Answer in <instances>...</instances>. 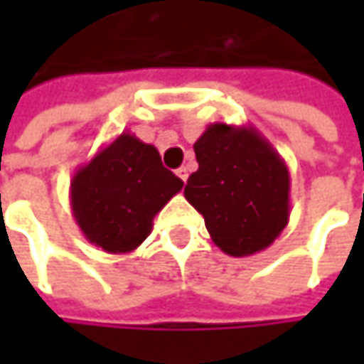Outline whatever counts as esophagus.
Segmentation results:
<instances>
[{
  "label": "esophagus",
  "instance_id": "1",
  "mask_svg": "<svg viewBox=\"0 0 364 364\" xmlns=\"http://www.w3.org/2000/svg\"><path fill=\"white\" fill-rule=\"evenodd\" d=\"M176 174L180 176V180H182V182H186V180H188V168H186V166H182L180 170H176Z\"/></svg>",
  "mask_w": 364,
  "mask_h": 364
}]
</instances>
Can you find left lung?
<instances>
[{"label": "left lung", "instance_id": "left-lung-1", "mask_svg": "<svg viewBox=\"0 0 364 364\" xmlns=\"http://www.w3.org/2000/svg\"><path fill=\"white\" fill-rule=\"evenodd\" d=\"M184 196L231 257L267 249L289 220V170L255 127L213 123L196 139Z\"/></svg>", "mask_w": 364, "mask_h": 364}]
</instances>
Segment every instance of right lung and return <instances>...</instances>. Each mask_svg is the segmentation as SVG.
I'll return each instance as SVG.
<instances>
[{"label":"right lung","mask_w":364,"mask_h":364,"mask_svg":"<svg viewBox=\"0 0 364 364\" xmlns=\"http://www.w3.org/2000/svg\"><path fill=\"white\" fill-rule=\"evenodd\" d=\"M182 186L156 147L123 132L75 172L70 208L89 243L121 255L146 241L154 217Z\"/></svg>","instance_id":"1"}]
</instances>
